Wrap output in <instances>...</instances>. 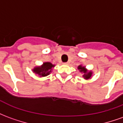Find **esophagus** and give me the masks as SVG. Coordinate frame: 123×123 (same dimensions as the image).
I'll use <instances>...</instances> for the list:
<instances>
[{
  "label": "esophagus",
  "mask_w": 123,
  "mask_h": 123,
  "mask_svg": "<svg viewBox=\"0 0 123 123\" xmlns=\"http://www.w3.org/2000/svg\"><path fill=\"white\" fill-rule=\"evenodd\" d=\"M64 64H68V62H64Z\"/></svg>",
  "instance_id": "1"
}]
</instances>
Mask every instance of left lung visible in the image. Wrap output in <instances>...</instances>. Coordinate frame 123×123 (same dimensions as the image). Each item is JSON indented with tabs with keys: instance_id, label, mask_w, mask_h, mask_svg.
Here are the masks:
<instances>
[{
	"instance_id": "left-lung-1",
	"label": "left lung",
	"mask_w": 123,
	"mask_h": 123,
	"mask_svg": "<svg viewBox=\"0 0 123 123\" xmlns=\"http://www.w3.org/2000/svg\"><path fill=\"white\" fill-rule=\"evenodd\" d=\"M78 70H80V72L84 73V74L83 75V76H84V78L85 79H89V78H90L91 76H92V72H87V70L85 69V67H83L80 65V66L78 67Z\"/></svg>"
}]
</instances>
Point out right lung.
<instances>
[{
  "label": "right lung",
  "instance_id": "add662e5",
  "mask_svg": "<svg viewBox=\"0 0 123 123\" xmlns=\"http://www.w3.org/2000/svg\"><path fill=\"white\" fill-rule=\"evenodd\" d=\"M54 67L55 65L51 64V62H45L41 67L35 68L33 70V71L41 76H46L50 74L52 70V68Z\"/></svg>",
  "mask_w": 123,
  "mask_h": 123
}]
</instances>
